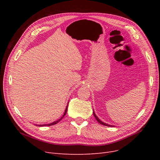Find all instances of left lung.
Here are the masks:
<instances>
[{"mask_svg":"<svg viewBox=\"0 0 160 160\" xmlns=\"http://www.w3.org/2000/svg\"><path fill=\"white\" fill-rule=\"evenodd\" d=\"M93 115H94V117L95 118V119H97V121H98V122L100 123V124H101V125H105V126H108V127H113V125H109V124H107V123H103V122H101V121L98 118V116H97L96 115H95V112L93 111Z\"/></svg>","mask_w":160,"mask_h":160,"instance_id":"1","label":"left lung"}]
</instances>
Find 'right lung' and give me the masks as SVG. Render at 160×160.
<instances>
[{
	"label": "right lung",
	"mask_w": 160,
	"mask_h": 160,
	"mask_svg": "<svg viewBox=\"0 0 160 160\" xmlns=\"http://www.w3.org/2000/svg\"><path fill=\"white\" fill-rule=\"evenodd\" d=\"M67 108H68V104H67V108H66V109H65V113H64V114L62 115V117L59 119H58L57 121H55V122H52V123H48V124H44V125H38V126H51V125H55V124H57V123H59L60 121L64 118V116L65 115V114H66V113H67Z\"/></svg>",
	"instance_id": "right-lung-1"
}]
</instances>
